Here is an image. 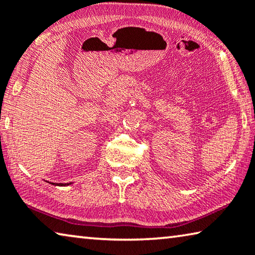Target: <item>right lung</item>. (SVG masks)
Returning <instances> with one entry per match:
<instances>
[{"label":"right lung","instance_id":"add662e5","mask_svg":"<svg viewBox=\"0 0 255 255\" xmlns=\"http://www.w3.org/2000/svg\"><path fill=\"white\" fill-rule=\"evenodd\" d=\"M70 184H71V183H69V184H54V183H53V185H55V186H56V185H58V186H66V185H70Z\"/></svg>","mask_w":255,"mask_h":255}]
</instances>
